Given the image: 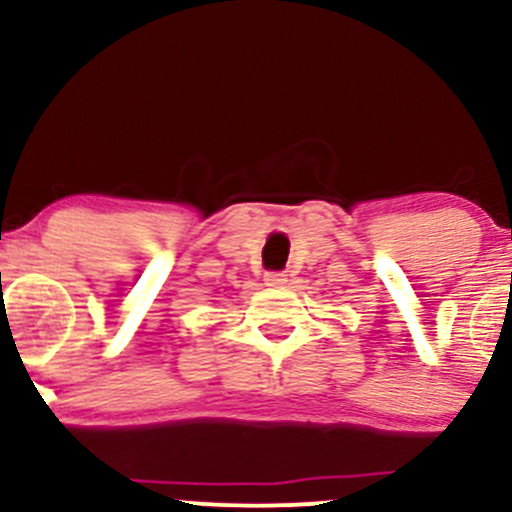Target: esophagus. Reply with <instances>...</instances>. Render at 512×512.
Returning <instances> with one entry per match:
<instances>
[{
    "mask_svg": "<svg viewBox=\"0 0 512 512\" xmlns=\"http://www.w3.org/2000/svg\"><path fill=\"white\" fill-rule=\"evenodd\" d=\"M264 284H267V286H284L286 284V274L284 272L264 274Z\"/></svg>",
    "mask_w": 512,
    "mask_h": 512,
    "instance_id": "34e87169",
    "label": "esophagus"
}]
</instances>
